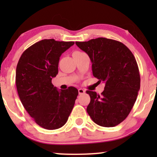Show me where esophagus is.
Here are the masks:
<instances>
[{"instance_id":"34e87169","label":"esophagus","mask_w":157,"mask_h":157,"mask_svg":"<svg viewBox=\"0 0 157 157\" xmlns=\"http://www.w3.org/2000/svg\"><path fill=\"white\" fill-rule=\"evenodd\" d=\"M78 93L80 95H82V94H84L85 93V90L84 89L80 88V89H78Z\"/></svg>"}]
</instances>
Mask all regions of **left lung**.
<instances>
[{"label": "left lung", "instance_id": "left-lung-1", "mask_svg": "<svg viewBox=\"0 0 157 157\" xmlns=\"http://www.w3.org/2000/svg\"><path fill=\"white\" fill-rule=\"evenodd\" d=\"M76 45L88 54L93 76L105 83L101 95L87 90V112L96 124L114 127L130 113L140 89L139 70L130 49L120 41L103 37Z\"/></svg>", "mask_w": 157, "mask_h": 157}]
</instances>
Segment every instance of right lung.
<instances>
[{"instance_id":"add662e5","label":"right lung","mask_w":157,"mask_h":157,"mask_svg":"<svg viewBox=\"0 0 157 157\" xmlns=\"http://www.w3.org/2000/svg\"><path fill=\"white\" fill-rule=\"evenodd\" d=\"M74 41L44 39L25 50L18 60L16 85L21 101L33 121L48 130L63 126L74 107L78 90H57L52 79L58 74L62 54Z\"/></svg>"}]
</instances>
